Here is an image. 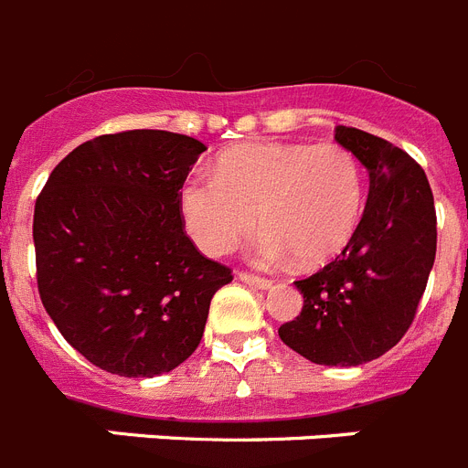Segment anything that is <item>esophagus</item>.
<instances>
[{
	"mask_svg": "<svg viewBox=\"0 0 468 468\" xmlns=\"http://www.w3.org/2000/svg\"><path fill=\"white\" fill-rule=\"evenodd\" d=\"M239 280L245 284H250V287H257V290H271L273 287V282L266 278H259V275H251V273H239Z\"/></svg>",
	"mask_w": 468,
	"mask_h": 468,
	"instance_id": "34e87169",
	"label": "esophagus"
}]
</instances>
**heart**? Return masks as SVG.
<instances>
[{
	"mask_svg": "<svg viewBox=\"0 0 468 468\" xmlns=\"http://www.w3.org/2000/svg\"><path fill=\"white\" fill-rule=\"evenodd\" d=\"M181 217L209 257L229 254L259 226L257 261L296 259L320 268L351 245L365 214L360 160L339 144H242L218 157L214 174L195 172L181 186Z\"/></svg>",
	"mask_w": 468,
	"mask_h": 468,
	"instance_id": "1",
	"label": "heart"
}]
</instances>
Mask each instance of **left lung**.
Listing matches in <instances>:
<instances>
[{
  "label": "left lung",
  "mask_w": 468,
  "mask_h": 468,
  "mask_svg": "<svg viewBox=\"0 0 468 468\" xmlns=\"http://www.w3.org/2000/svg\"><path fill=\"white\" fill-rule=\"evenodd\" d=\"M335 138L369 174L363 221L335 261L296 280L303 308L278 335L311 363L353 367L384 356L412 324L436 259V207L405 150L353 127Z\"/></svg>",
  "instance_id": "1"
}]
</instances>
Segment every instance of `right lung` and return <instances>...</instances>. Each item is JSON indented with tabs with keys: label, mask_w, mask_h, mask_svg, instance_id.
<instances>
[{
	"label": "right lung",
	"mask_w": 468,
	"mask_h": 468,
	"mask_svg": "<svg viewBox=\"0 0 468 468\" xmlns=\"http://www.w3.org/2000/svg\"><path fill=\"white\" fill-rule=\"evenodd\" d=\"M207 150L160 129L105 133L56 165L35 202L37 287L89 363L157 377L193 356L230 268L202 257L178 195Z\"/></svg>",
	"instance_id": "right-lung-1"
}]
</instances>
